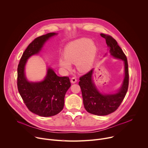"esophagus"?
I'll use <instances>...</instances> for the list:
<instances>
[{
	"label": "esophagus",
	"mask_w": 148,
	"mask_h": 148,
	"mask_svg": "<svg viewBox=\"0 0 148 148\" xmlns=\"http://www.w3.org/2000/svg\"><path fill=\"white\" fill-rule=\"evenodd\" d=\"M77 82V79H76V78L75 77H73V78H71V83H75Z\"/></svg>",
	"instance_id": "obj_1"
}]
</instances>
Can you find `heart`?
Listing matches in <instances>:
<instances>
[{"mask_svg": "<svg viewBox=\"0 0 148 148\" xmlns=\"http://www.w3.org/2000/svg\"><path fill=\"white\" fill-rule=\"evenodd\" d=\"M97 53V47L89 38H83L70 43L59 59V64L66 70L71 69L70 63H75L78 70L86 72L91 67Z\"/></svg>", "mask_w": 148, "mask_h": 148, "instance_id": "heart-1", "label": "heart"}]
</instances>
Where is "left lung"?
<instances>
[{
    "label": "left lung",
    "instance_id": "1",
    "mask_svg": "<svg viewBox=\"0 0 148 148\" xmlns=\"http://www.w3.org/2000/svg\"><path fill=\"white\" fill-rule=\"evenodd\" d=\"M101 36L106 40L111 55L124 61L125 77L121 88L115 94H102L100 93L93 82L92 76L94 69L79 78L80 86L84 106L86 111L96 115H107L115 111L123 100L129 85V71L127 58L117 41L111 36L101 33Z\"/></svg>",
    "mask_w": 148,
    "mask_h": 148
}]
</instances>
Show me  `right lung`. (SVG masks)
I'll list each match as a JSON object with an SVG mask.
<instances>
[{"label":"right lung","instance_id":"right-lung-1","mask_svg":"<svg viewBox=\"0 0 148 148\" xmlns=\"http://www.w3.org/2000/svg\"><path fill=\"white\" fill-rule=\"evenodd\" d=\"M57 34L50 33L36 38L25 50L17 67V88L25 105L32 112L48 117L57 115L64 107V97L71 86L69 77H58L51 68L47 70L45 79L40 82H29L25 74L28 58L38 54L45 42Z\"/></svg>","mask_w":148,"mask_h":148}]
</instances>
